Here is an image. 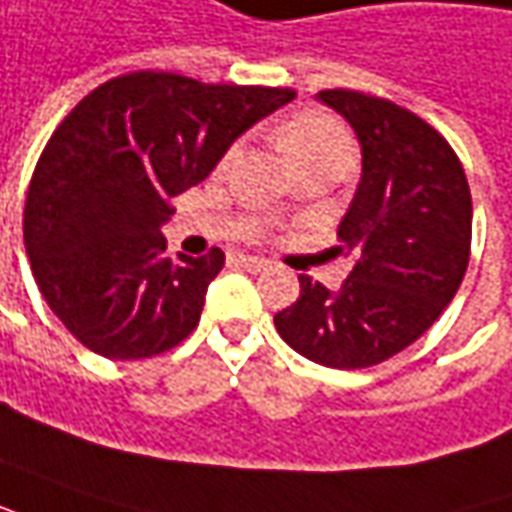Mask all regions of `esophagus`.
<instances>
[{
  "instance_id": "obj_1",
  "label": "esophagus",
  "mask_w": 512,
  "mask_h": 512,
  "mask_svg": "<svg viewBox=\"0 0 512 512\" xmlns=\"http://www.w3.org/2000/svg\"><path fill=\"white\" fill-rule=\"evenodd\" d=\"M235 263H238L241 269L252 271V274L269 269V260H263V257H252V255H235Z\"/></svg>"
}]
</instances>
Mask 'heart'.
<instances>
[{"label": "heart", "instance_id": "obj_1", "mask_svg": "<svg viewBox=\"0 0 512 512\" xmlns=\"http://www.w3.org/2000/svg\"><path fill=\"white\" fill-rule=\"evenodd\" d=\"M280 145L297 170L314 168V165L347 170L356 154L353 139L347 137L342 125L319 111H302L291 117L283 125Z\"/></svg>", "mask_w": 512, "mask_h": 512}]
</instances>
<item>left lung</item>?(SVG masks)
<instances>
[{
  "label": "left lung",
  "instance_id": "obj_1",
  "mask_svg": "<svg viewBox=\"0 0 512 512\" xmlns=\"http://www.w3.org/2000/svg\"><path fill=\"white\" fill-rule=\"evenodd\" d=\"M361 145V182L339 224L353 269L339 291L300 274L277 333L322 367L361 370L420 339L460 288L471 255V190L460 159L426 120L384 97L328 89Z\"/></svg>",
  "mask_w": 512,
  "mask_h": 512
}]
</instances>
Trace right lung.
I'll return each mask as SVG.
<instances>
[{
  "instance_id": "obj_1",
  "label": "right lung",
  "mask_w": 512,
  "mask_h": 512,
  "mask_svg": "<svg viewBox=\"0 0 512 512\" xmlns=\"http://www.w3.org/2000/svg\"><path fill=\"white\" fill-rule=\"evenodd\" d=\"M291 100V89L148 69L111 78L66 114L30 179L24 249L38 291L78 342L131 361L193 333L224 252L165 255L173 198Z\"/></svg>"
}]
</instances>
